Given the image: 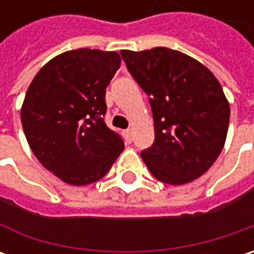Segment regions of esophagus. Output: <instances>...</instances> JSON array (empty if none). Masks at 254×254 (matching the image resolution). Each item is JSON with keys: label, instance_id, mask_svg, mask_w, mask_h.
Wrapping results in <instances>:
<instances>
[{"label": "esophagus", "instance_id": "34e87169", "mask_svg": "<svg viewBox=\"0 0 254 254\" xmlns=\"http://www.w3.org/2000/svg\"><path fill=\"white\" fill-rule=\"evenodd\" d=\"M123 134H124V138H126V141H127V142L132 141V131H131V130H126V131L123 132Z\"/></svg>", "mask_w": 254, "mask_h": 254}]
</instances>
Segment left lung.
Here are the masks:
<instances>
[{
    "label": "left lung",
    "instance_id": "1",
    "mask_svg": "<svg viewBox=\"0 0 254 254\" xmlns=\"http://www.w3.org/2000/svg\"><path fill=\"white\" fill-rule=\"evenodd\" d=\"M128 72L150 96L155 140L141 152L158 181L184 185L219 157L229 127V102L206 66L180 51L123 49Z\"/></svg>",
    "mask_w": 254,
    "mask_h": 254
}]
</instances>
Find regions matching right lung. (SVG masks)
<instances>
[{"label": "right lung", "instance_id": "right-lung-1", "mask_svg": "<svg viewBox=\"0 0 254 254\" xmlns=\"http://www.w3.org/2000/svg\"><path fill=\"white\" fill-rule=\"evenodd\" d=\"M120 62L117 52L67 51L42 66L25 94L26 141L38 161L69 185L103 178L124 150L103 120L106 87Z\"/></svg>", "mask_w": 254, "mask_h": 254}]
</instances>
